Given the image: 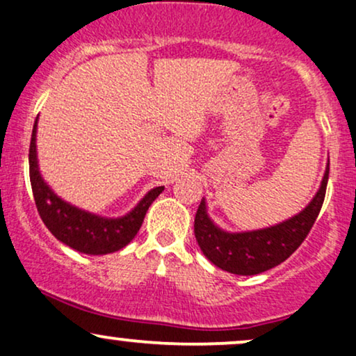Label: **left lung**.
<instances>
[{
  "mask_svg": "<svg viewBox=\"0 0 356 356\" xmlns=\"http://www.w3.org/2000/svg\"><path fill=\"white\" fill-rule=\"evenodd\" d=\"M330 163L313 200L302 211L273 227L253 232L229 233L215 225L207 211L204 198L195 216V236L204 257L218 268L233 275H258L273 268L303 243L315 223L325 200Z\"/></svg>",
  "mask_w": 356,
  "mask_h": 356,
  "instance_id": "8db88e82",
  "label": "left lung"
}]
</instances>
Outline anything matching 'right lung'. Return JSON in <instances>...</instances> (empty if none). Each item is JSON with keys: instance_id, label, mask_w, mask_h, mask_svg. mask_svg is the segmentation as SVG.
Wrapping results in <instances>:
<instances>
[{"instance_id": "add662e5", "label": "right lung", "mask_w": 356, "mask_h": 356, "mask_svg": "<svg viewBox=\"0 0 356 356\" xmlns=\"http://www.w3.org/2000/svg\"><path fill=\"white\" fill-rule=\"evenodd\" d=\"M36 128L38 118L29 143V179H31L38 213L46 228L61 243L79 253L106 254L124 248L140 232L149 204L158 198L165 186L149 190L131 211L120 218H106L81 210L60 198L41 177L36 154Z\"/></svg>"}]
</instances>
